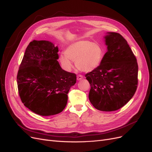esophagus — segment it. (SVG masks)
Here are the masks:
<instances>
[{
    "mask_svg": "<svg viewBox=\"0 0 152 152\" xmlns=\"http://www.w3.org/2000/svg\"><path fill=\"white\" fill-rule=\"evenodd\" d=\"M83 78H84V77L82 76V75H78L77 77V79L78 80H80L83 79Z\"/></svg>",
    "mask_w": 152,
    "mask_h": 152,
    "instance_id": "esophagus-1",
    "label": "esophagus"
}]
</instances>
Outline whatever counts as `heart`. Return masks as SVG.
Wrapping results in <instances>:
<instances>
[{"instance_id":"b5f03b06","label":"heart","mask_w":152,"mask_h":152,"mask_svg":"<svg viewBox=\"0 0 152 152\" xmlns=\"http://www.w3.org/2000/svg\"><path fill=\"white\" fill-rule=\"evenodd\" d=\"M65 54L59 56V61L63 69L70 71L73 66L72 61H73L80 70L86 72L98 68L104 54L99 44L86 40H80L69 45Z\"/></svg>"}]
</instances>
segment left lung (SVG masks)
Returning <instances> with one entry per match:
<instances>
[{
  "instance_id": "obj_1",
  "label": "left lung",
  "mask_w": 152,
  "mask_h": 152,
  "mask_svg": "<svg viewBox=\"0 0 152 152\" xmlns=\"http://www.w3.org/2000/svg\"><path fill=\"white\" fill-rule=\"evenodd\" d=\"M108 50L98 68L86 74L93 107L104 112L115 111L136 93L138 79L137 59L127 40L115 32L105 36Z\"/></svg>"
}]
</instances>
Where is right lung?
Here are the masks:
<instances>
[{"mask_svg": "<svg viewBox=\"0 0 152 152\" xmlns=\"http://www.w3.org/2000/svg\"><path fill=\"white\" fill-rule=\"evenodd\" d=\"M58 52V47L49 41L33 40L26 49L18 72L22 103L42 116L61 112L67 103L68 91L76 83L75 73L59 65Z\"/></svg>", "mask_w": 152, "mask_h": 152, "instance_id": "right-lung-1", "label": "right lung"}]
</instances>
